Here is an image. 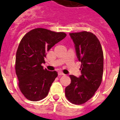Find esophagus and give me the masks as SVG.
<instances>
[{
	"label": "esophagus",
	"mask_w": 120,
	"mask_h": 120,
	"mask_svg": "<svg viewBox=\"0 0 120 120\" xmlns=\"http://www.w3.org/2000/svg\"><path fill=\"white\" fill-rule=\"evenodd\" d=\"M58 75H65V74H64L63 72H62V71H59V72H58Z\"/></svg>",
	"instance_id": "34e87169"
}]
</instances>
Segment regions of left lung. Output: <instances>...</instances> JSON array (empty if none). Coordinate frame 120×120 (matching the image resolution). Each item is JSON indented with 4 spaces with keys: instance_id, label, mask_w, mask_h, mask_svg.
Segmentation results:
<instances>
[{
    "instance_id": "1",
    "label": "left lung",
    "mask_w": 120,
    "mask_h": 120,
    "mask_svg": "<svg viewBox=\"0 0 120 120\" xmlns=\"http://www.w3.org/2000/svg\"><path fill=\"white\" fill-rule=\"evenodd\" d=\"M76 55L81 62V75H70L71 83L65 88V96L71 103L81 105L89 100L102 81L103 53L100 42L91 32L71 33Z\"/></svg>"
}]
</instances>
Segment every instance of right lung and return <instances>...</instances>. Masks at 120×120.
I'll return each instance as SVG.
<instances>
[{
    "mask_svg": "<svg viewBox=\"0 0 120 120\" xmlns=\"http://www.w3.org/2000/svg\"><path fill=\"white\" fill-rule=\"evenodd\" d=\"M66 36L64 32L37 28L26 34L20 42L16 53V75L20 91L29 100H41L48 95L58 73L44 69L41 64L45 63L47 52Z\"/></svg>",
    "mask_w": 120,
    "mask_h": 120,
    "instance_id": "obj_1",
    "label": "right lung"
}]
</instances>
